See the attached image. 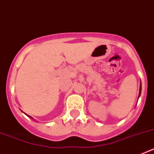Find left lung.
Here are the masks:
<instances>
[{
	"label": "left lung",
	"mask_w": 154,
	"mask_h": 154,
	"mask_svg": "<svg viewBox=\"0 0 154 154\" xmlns=\"http://www.w3.org/2000/svg\"><path fill=\"white\" fill-rule=\"evenodd\" d=\"M140 94H141V82H140V92H139L138 98H140Z\"/></svg>",
	"instance_id": "obj_1"
}]
</instances>
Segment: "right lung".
Returning a JSON list of instances; mask_svg holds the SVG:
<instances>
[{
    "mask_svg": "<svg viewBox=\"0 0 154 154\" xmlns=\"http://www.w3.org/2000/svg\"><path fill=\"white\" fill-rule=\"evenodd\" d=\"M26 115H27V114H26ZM27 116H29V117H31V118H32V117H31V116H28V115H27Z\"/></svg>",
    "mask_w": 154,
    "mask_h": 154,
    "instance_id": "add662e5",
    "label": "right lung"
}]
</instances>
